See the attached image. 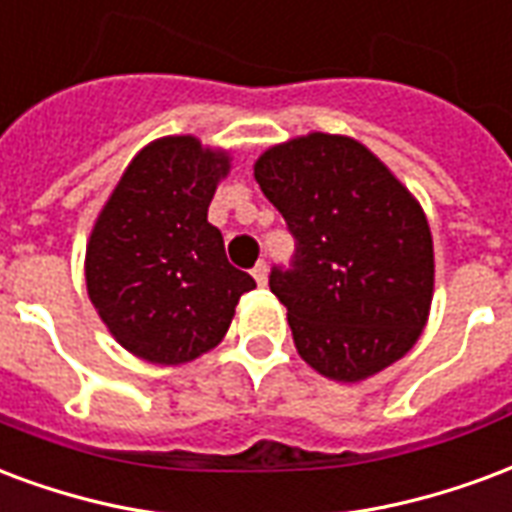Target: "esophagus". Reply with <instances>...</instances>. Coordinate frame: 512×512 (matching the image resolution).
<instances>
[{"mask_svg": "<svg viewBox=\"0 0 512 512\" xmlns=\"http://www.w3.org/2000/svg\"><path fill=\"white\" fill-rule=\"evenodd\" d=\"M252 276H255V282L260 287L266 285V282H268V266H266V263H263V260H260V263H257V266L252 268Z\"/></svg>", "mask_w": 512, "mask_h": 512, "instance_id": "1", "label": "esophagus"}]
</instances>
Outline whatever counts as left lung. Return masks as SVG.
Returning <instances> with one entry per match:
<instances>
[{"label":"left lung","mask_w":512,"mask_h":512,"mask_svg":"<svg viewBox=\"0 0 512 512\" xmlns=\"http://www.w3.org/2000/svg\"><path fill=\"white\" fill-rule=\"evenodd\" d=\"M255 179L295 238L271 271L298 355L336 382L404 358L429 320L434 244L412 192L347 135L309 132L271 146Z\"/></svg>","instance_id":"left-lung-1"}]
</instances>
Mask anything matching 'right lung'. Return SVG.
Instances as JSON below:
<instances>
[{
	"instance_id": "add662e5",
	"label": "right lung",
	"mask_w": 512,
	"mask_h": 512,
	"mask_svg": "<svg viewBox=\"0 0 512 512\" xmlns=\"http://www.w3.org/2000/svg\"><path fill=\"white\" fill-rule=\"evenodd\" d=\"M230 170L192 135L149 143L121 173L86 244V290L113 339L149 363L214 350L255 279L227 263L208 203Z\"/></svg>"
}]
</instances>
